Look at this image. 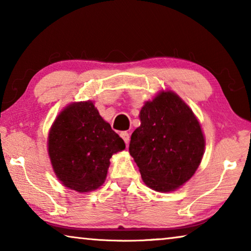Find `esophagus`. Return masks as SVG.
Here are the masks:
<instances>
[{
  "instance_id": "esophagus-1",
  "label": "esophagus",
  "mask_w": 251,
  "mask_h": 251,
  "mask_svg": "<svg viewBox=\"0 0 251 251\" xmlns=\"http://www.w3.org/2000/svg\"><path fill=\"white\" fill-rule=\"evenodd\" d=\"M120 135H121V137L124 139L126 146H128V144H129V134L127 133V131H122Z\"/></svg>"
}]
</instances>
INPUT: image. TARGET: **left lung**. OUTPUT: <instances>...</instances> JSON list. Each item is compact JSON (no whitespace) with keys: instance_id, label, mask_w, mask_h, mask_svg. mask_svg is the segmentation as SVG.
Masks as SVG:
<instances>
[{"instance_id":"left-lung-1","label":"left lung","mask_w":251,"mask_h":251,"mask_svg":"<svg viewBox=\"0 0 251 251\" xmlns=\"http://www.w3.org/2000/svg\"><path fill=\"white\" fill-rule=\"evenodd\" d=\"M205 138L193 110L173 92H161L141 110L129 154L145 184L172 192L189 180L201 164Z\"/></svg>"}]
</instances>
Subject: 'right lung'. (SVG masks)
<instances>
[{
    "label": "right lung",
    "mask_w": 251,
    "mask_h": 251,
    "mask_svg": "<svg viewBox=\"0 0 251 251\" xmlns=\"http://www.w3.org/2000/svg\"><path fill=\"white\" fill-rule=\"evenodd\" d=\"M124 148V141L91 100L67 106L49 135V155L55 174L63 185L78 193L103 185L110 157Z\"/></svg>",
    "instance_id": "right-lung-1"
}]
</instances>
